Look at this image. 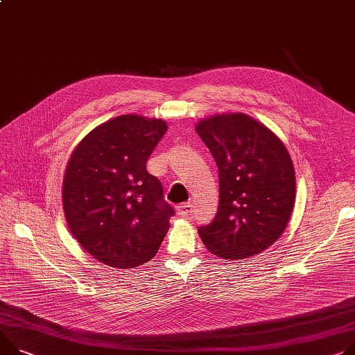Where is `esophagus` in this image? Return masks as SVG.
Instances as JSON below:
<instances>
[{
  "mask_svg": "<svg viewBox=\"0 0 355 355\" xmlns=\"http://www.w3.org/2000/svg\"><path fill=\"white\" fill-rule=\"evenodd\" d=\"M176 213L182 217H187L190 213H192V205L190 203H183L176 207Z\"/></svg>",
  "mask_w": 355,
  "mask_h": 355,
  "instance_id": "esophagus-1",
  "label": "esophagus"
}]
</instances>
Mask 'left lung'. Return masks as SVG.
Returning a JSON list of instances; mask_svg holds the SVG:
<instances>
[{
	"mask_svg": "<svg viewBox=\"0 0 355 355\" xmlns=\"http://www.w3.org/2000/svg\"><path fill=\"white\" fill-rule=\"evenodd\" d=\"M196 132L219 169V209L198 229L205 246L226 260L270 248L284 232L295 202V173L284 144L246 114L202 119Z\"/></svg>",
	"mask_w": 355,
	"mask_h": 355,
	"instance_id": "obj_1",
	"label": "left lung"
}]
</instances>
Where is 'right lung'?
Here are the masks:
<instances>
[{
  "label": "right lung",
  "instance_id": "add662e5",
  "mask_svg": "<svg viewBox=\"0 0 355 355\" xmlns=\"http://www.w3.org/2000/svg\"><path fill=\"white\" fill-rule=\"evenodd\" d=\"M168 130L162 119L121 115L78 144L65 169L62 205L71 233L101 263L135 268L153 259L173 207L146 162Z\"/></svg>",
  "mask_w": 355,
  "mask_h": 355
}]
</instances>
